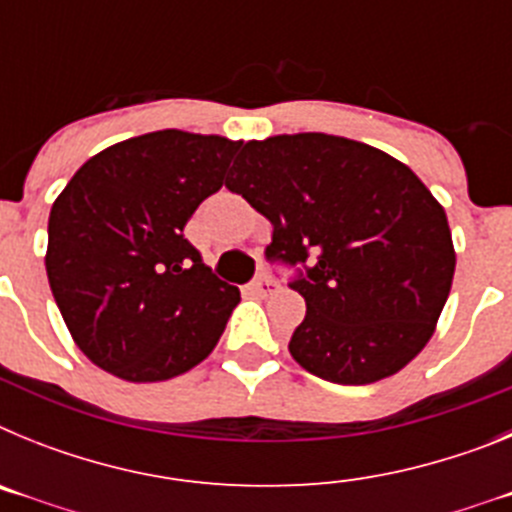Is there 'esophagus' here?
I'll return each mask as SVG.
<instances>
[{
  "mask_svg": "<svg viewBox=\"0 0 512 512\" xmlns=\"http://www.w3.org/2000/svg\"><path fill=\"white\" fill-rule=\"evenodd\" d=\"M251 289H253V295L269 297V295H274V292H277L279 284H277V282H271L269 277H259V279H256V282H253Z\"/></svg>",
  "mask_w": 512,
  "mask_h": 512,
  "instance_id": "esophagus-1",
  "label": "esophagus"
}]
</instances>
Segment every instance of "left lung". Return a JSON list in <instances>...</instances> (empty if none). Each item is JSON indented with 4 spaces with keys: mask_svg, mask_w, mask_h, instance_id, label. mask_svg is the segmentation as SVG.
I'll use <instances>...</instances> for the list:
<instances>
[{
    "mask_svg": "<svg viewBox=\"0 0 512 512\" xmlns=\"http://www.w3.org/2000/svg\"><path fill=\"white\" fill-rule=\"evenodd\" d=\"M225 187L269 217V259L312 266L292 284L305 320L289 354L336 384L408 366L436 333L454 282L446 210L410 166L325 133L248 140Z\"/></svg>",
    "mask_w": 512,
    "mask_h": 512,
    "instance_id": "obj_1",
    "label": "left lung"
}]
</instances>
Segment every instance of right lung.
<instances>
[{
    "label": "right lung",
    "mask_w": 512,
    "mask_h": 512,
    "mask_svg": "<svg viewBox=\"0 0 512 512\" xmlns=\"http://www.w3.org/2000/svg\"><path fill=\"white\" fill-rule=\"evenodd\" d=\"M238 148L187 130L135 135L89 158L56 197L45 271L94 366L166 382L212 354L241 292L212 277L184 228L223 187Z\"/></svg>",
    "instance_id": "add662e5"
}]
</instances>
